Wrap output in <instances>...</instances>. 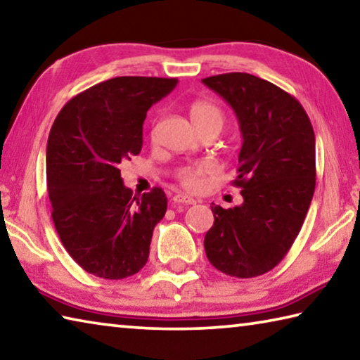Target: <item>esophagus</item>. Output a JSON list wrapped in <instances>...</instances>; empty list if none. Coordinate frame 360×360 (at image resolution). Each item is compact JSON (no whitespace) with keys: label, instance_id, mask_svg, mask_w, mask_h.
Wrapping results in <instances>:
<instances>
[{"label":"esophagus","instance_id":"1","mask_svg":"<svg viewBox=\"0 0 360 360\" xmlns=\"http://www.w3.org/2000/svg\"><path fill=\"white\" fill-rule=\"evenodd\" d=\"M173 202L176 205H193L195 200L192 197H187L184 193H176L173 197Z\"/></svg>","mask_w":360,"mask_h":360}]
</instances>
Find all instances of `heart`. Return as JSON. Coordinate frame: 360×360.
Listing matches in <instances>:
<instances>
[{
    "label": "heart",
    "mask_w": 360,
    "mask_h": 360,
    "mask_svg": "<svg viewBox=\"0 0 360 360\" xmlns=\"http://www.w3.org/2000/svg\"><path fill=\"white\" fill-rule=\"evenodd\" d=\"M191 120L198 131L205 130H216L221 131L225 125V112L222 108L216 105L214 101L210 100H198L192 103L191 109ZM155 135V130H152V136ZM214 165L211 162H197L188 163V165L179 167L176 169V178L188 188H195L202 184L206 174L212 173Z\"/></svg>",
    "instance_id": "1"
}]
</instances>
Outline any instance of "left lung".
I'll return each mask as SVG.
<instances>
[{
  "label": "left lung",
  "instance_id": "8db88e82",
  "mask_svg": "<svg viewBox=\"0 0 360 360\" xmlns=\"http://www.w3.org/2000/svg\"><path fill=\"white\" fill-rule=\"evenodd\" d=\"M235 111L243 136V205L211 206L206 257L225 275L254 278L275 268L294 245L316 186V139L303 106L275 84L248 72L202 79Z\"/></svg>",
  "mask_w": 360,
  "mask_h": 360
}]
</instances>
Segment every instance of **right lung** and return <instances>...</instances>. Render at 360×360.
Here are the masks:
<instances>
[{
    "instance_id": "1",
    "label": "right lung",
    "mask_w": 360,
    "mask_h": 360,
    "mask_svg": "<svg viewBox=\"0 0 360 360\" xmlns=\"http://www.w3.org/2000/svg\"><path fill=\"white\" fill-rule=\"evenodd\" d=\"M176 84L165 77L108 79L71 98L53 122L46 152L52 221L66 251L90 275L124 279L148 262L167 195L154 187L133 197L119 165L141 152L146 114Z\"/></svg>"
}]
</instances>
